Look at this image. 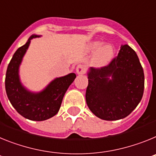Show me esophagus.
Returning a JSON list of instances; mask_svg holds the SVG:
<instances>
[{
  "mask_svg": "<svg viewBox=\"0 0 156 156\" xmlns=\"http://www.w3.org/2000/svg\"><path fill=\"white\" fill-rule=\"evenodd\" d=\"M76 71L77 74H84L85 72H86V66L84 65H78L76 66Z\"/></svg>",
  "mask_w": 156,
  "mask_h": 156,
  "instance_id": "34e87169",
  "label": "esophagus"
}]
</instances>
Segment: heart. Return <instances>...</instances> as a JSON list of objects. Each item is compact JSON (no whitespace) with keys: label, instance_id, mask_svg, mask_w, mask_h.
<instances>
[{"label":"heart","instance_id":"heart-1","mask_svg":"<svg viewBox=\"0 0 156 156\" xmlns=\"http://www.w3.org/2000/svg\"><path fill=\"white\" fill-rule=\"evenodd\" d=\"M102 45L101 42H94L91 44V50L96 51L99 49L94 58V63L97 66H101L106 65L113 57L114 49L111 45H105L101 48Z\"/></svg>","mask_w":156,"mask_h":156}]
</instances>
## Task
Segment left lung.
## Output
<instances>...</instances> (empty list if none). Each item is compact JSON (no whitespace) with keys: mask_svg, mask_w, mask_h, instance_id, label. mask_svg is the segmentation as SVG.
<instances>
[{"mask_svg":"<svg viewBox=\"0 0 156 156\" xmlns=\"http://www.w3.org/2000/svg\"><path fill=\"white\" fill-rule=\"evenodd\" d=\"M144 88V70L137 54L129 45H123L107 66L90 69L87 104L100 119L118 120L135 109L142 98Z\"/></svg>","mask_w":156,"mask_h":156,"instance_id":"left-lung-1","label":"left lung"}]
</instances>
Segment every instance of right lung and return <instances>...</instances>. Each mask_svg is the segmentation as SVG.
Instances as JSON below:
<instances>
[{
  "mask_svg": "<svg viewBox=\"0 0 156 156\" xmlns=\"http://www.w3.org/2000/svg\"><path fill=\"white\" fill-rule=\"evenodd\" d=\"M33 35L23 46L18 48L8 66L5 76L7 96L16 111L30 120L43 121L55 115L61 107L66 90L76 77L70 73L52 81L45 90L38 94L29 92L22 86L19 78V66L30 45Z\"/></svg>",
  "mask_w": 156,
  "mask_h": 156,
  "instance_id": "add662e5",
  "label": "right lung"
}]
</instances>
